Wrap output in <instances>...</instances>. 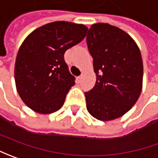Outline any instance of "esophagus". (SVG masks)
I'll use <instances>...</instances> for the list:
<instances>
[{"instance_id":"1","label":"esophagus","mask_w":158,"mask_h":158,"mask_svg":"<svg viewBox=\"0 0 158 158\" xmlns=\"http://www.w3.org/2000/svg\"><path fill=\"white\" fill-rule=\"evenodd\" d=\"M82 78H83V76H82V75H80V76H79V77H78V80H79V81H80V80L82 79Z\"/></svg>"}]
</instances>
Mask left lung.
I'll use <instances>...</instances> for the list:
<instances>
[{
    "label": "left lung",
    "mask_w": 158,
    "mask_h": 158,
    "mask_svg": "<svg viewBox=\"0 0 158 158\" xmlns=\"http://www.w3.org/2000/svg\"><path fill=\"white\" fill-rule=\"evenodd\" d=\"M86 44L96 74L94 88L85 93L87 111L100 121L123 116L135 104L143 87L137 44L125 31L108 23L92 25Z\"/></svg>",
    "instance_id": "1"
}]
</instances>
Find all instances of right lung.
<instances>
[{"label":"right lung","instance_id":"add662e5","mask_svg":"<svg viewBox=\"0 0 158 158\" xmlns=\"http://www.w3.org/2000/svg\"><path fill=\"white\" fill-rule=\"evenodd\" d=\"M86 31L85 25L61 21L44 25L25 38L16 56L15 80L21 99L32 110L47 114L61 108L75 84L64 55Z\"/></svg>","mask_w":158,"mask_h":158}]
</instances>
